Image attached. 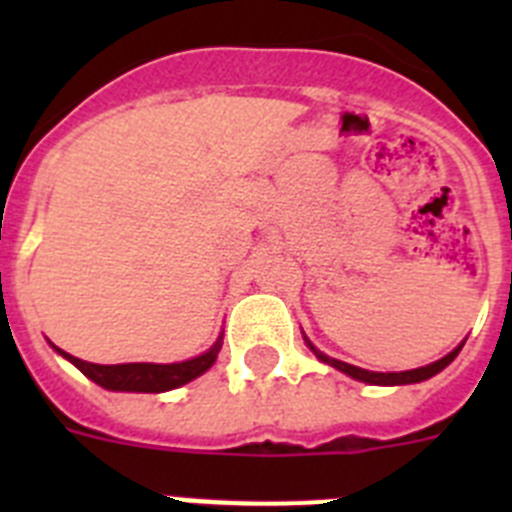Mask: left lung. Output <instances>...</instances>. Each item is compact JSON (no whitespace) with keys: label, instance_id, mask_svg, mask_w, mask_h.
Returning <instances> with one entry per match:
<instances>
[{"label":"left lung","instance_id":"1","mask_svg":"<svg viewBox=\"0 0 512 512\" xmlns=\"http://www.w3.org/2000/svg\"><path fill=\"white\" fill-rule=\"evenodd\" d=\"M310 348L315 351V346L310 343ZM461 351L459 348H454L449 356H443V359L433 361V364L428 366H420V369H410V372H390V374H384V372H366V369H359V366H351L346 364V361H338V359H330V356L320 354V351H315L318 354L320 361H325V364L330 366H336L338 372L348 374V377H354L359 379V382H366V384H413V382H423V379L433 377V374H438L441 369H446V366L451 364V361L456 359V354Z\"/></svg>","mask_w":512,"mask_h":512}]
</instances>
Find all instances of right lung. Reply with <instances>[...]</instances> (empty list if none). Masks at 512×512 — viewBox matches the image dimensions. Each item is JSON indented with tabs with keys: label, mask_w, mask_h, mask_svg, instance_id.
Wrapping results in <instances>:
<instances>
[{
	"label": "right lung",
	"mask_w": 512,
	"mask_h": 512,
	"mask_svg": "<svg viewBox=\"0 0 512 512\" xmlns=\"http://www.w3.org/2000/svg\"><path fill=\"white\" fill-rule=\"evenodd\" d=\"M220 351V341L207 351V354L197 356V359L182 361V364H92V361H81L76 356L66 354L58 348V354L66 356L81 374H87L92 382H97L104 390L117 392H166L174 387L192 382L200 374H205L217 359Z\"/></svg>",
	"instance_id": "obj_1"
}]
</instances>
